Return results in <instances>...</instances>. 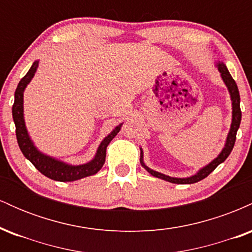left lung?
I'll use <instances>...</instances> for the list:
<instances>
[{
  "mask_svg": "<svg viewBox=\"0 0 252 252\" xmlns=\"http://www.w3.org/2000/svg\"><path fill=\"white\" fill-rule=\"evenodd\" d=\"M217 70L220 73V78L222 83L225 84V86L227 88L228 94H230L231 98V106H232V118H231V126L230 130H228V134L226 136V141H225L224 147H222L221 152L219 153L218 156L216 158H213L210 163H207L206 166L201 167L198 172L194 173L193 175L187 176V178H175V176H169L166 174H162L160 172H156V170L149 168L146 163H144L143 160V149L140 148L141 150V158L140 162L142 164V167L149 174H152L155 178L161 179V180L172 182V184H179V185H186V184H194V182H198L202 180V179L206 178L210 173H212L219 164L224 162L227 158V156L230 155V153L232 152L233 146H235L236 142V135L237 131L239 129V124H241L242 120V111H241V97H239V91L238 88H237V84L233 78L231 77L230 72H228L226 65H225L222 62H217L216 63Z\"/></svg>",
  "mask_w": 252,
  "mask_h": 252,
  "instance_id": "left-lung-1",
  "label": "left lung"
}]
</instances>
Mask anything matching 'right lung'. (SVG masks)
<instances>
[{
    "label": "right lung",
    "mask_w": 252,
    "mask_h": 252,
    "mask_svg": "<svg viewBox=\"0 0 252 252\" xmlns=\"http://www.w3.org/2000/svg\"><path fill=\"white\" fill-rule=\"evenodd\" d=\"M37 67H39V60H35L27 72V74L20 80L15 91V99L13 105V120L16 128V138L22 154L27 160H30L34 167L42 173L43 175L56 181L67 182L76 181L86 176L94 175L100 170L105 162L106 147L114 140V137L120 132L123 123H120L111 130V132L103 138L102 142L96 150V154L91 160L82 164H72L53 156L45 154L41 150L37 149L31 138L27 126H26L25 112H24V94L27 85L32 82L33 77L35 76Z\"/></svg>",
    "instance_id": "add662e5"
}]
</instances>
